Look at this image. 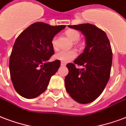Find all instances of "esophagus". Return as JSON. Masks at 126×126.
Returning a JSON list of instances; mask_svg holds the SVG:
<instances>
[{"label":"esophagus","instance_id":"obj_1","mask_svg":"<svg viewBox=\"0 0 126 126\" xmlns=\"http://www.w3.org/2000/svg\"><path fill=\"white\" fill-rule=\"evenodd\" d=\"M66 65V63H64V62H61V66H65Z\"/></svg>","mask_w":126,"mask_h":126}]
</instances>
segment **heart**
Returning <instances> with one entry per match:
<instances>
[{
	"mask_svg": "<svg viewBox=\"0 0 126 126\" xmlns=\"http://www.w3.org/2000/svg\"><path fill=\"white\" fill-rule=\"evenodd\" d=\"M66 34L72 41H78L80 36L79 32H78L76 30H72V29L67 31L66 32ZM52 45L53 48L56 49V38H53L52 40ZM76 56V52L75 51L60 50L58 52L54 55V58L62 62L66 63L72 60H73Z\"/></svg>",
	"mask_w": 126,
	"mask_h": 126,
	"instance_id": "1",
	"label": "heart"
}]
</instances>
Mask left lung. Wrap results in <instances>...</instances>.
Here are the masks:
<instances>
[{
	"label": "left lung",
	"mask_w": 126,
	"mask_h": 126,
	"mask_svg": "<svg viewBox=\"0 0 126 126\" xmlns=\"http://www.w3.org/2000/svg\"><path fill=\"white\" fill-rule=\"evenodd\" d=\"M81 31L86 39L84 52L74 61L67 64L68 74L65 87L72 99L80 104H88L100 96L110 76L112 52L105 32L90 24L68 26ZM75 64L83 68L76 69Z\"/></svg>",
	"instance_id": "1"
}]
</instances>
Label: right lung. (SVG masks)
<instances>
[{
	"instance_id": "1",
	"label": "right lung",
	"mask_w": 126,
	"mask_h": 126,
	"mask_svg": "<svg viewBox=\"0 0 126 126\" xmlns=\"http://www.w3.org/2000/svg\"><path fill=\"white\" fill-rule=\"evenodd\" d=\"M66 25L50 26L36 22L25 29L15 40L9 60L10 78L20 95L36 98L47 88L60 61L48 62L54 54L52 40Z\"/></svg>"
}]
</instances>
